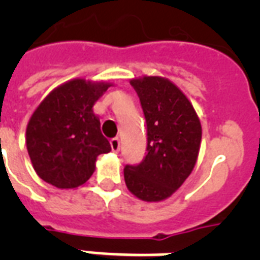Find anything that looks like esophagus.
Masks as SVG:
<instances>
[{
    "mask_svg": "<svg viewBox=\"0 0 260 260\" xmlns=\"http://www.w3.org/2000/svg\"><path fill=\"white\" fill-rule=\"evenodd\" d=\"M110 147H112L113 152H118V151H120V139L118 138L112 139V140H110Z\"/></svg>",
    "mask_w": 260,
    "mask_h": 260,
    "instance_id": "obj_1",
    "label": "esophagus"
}]
</instances>
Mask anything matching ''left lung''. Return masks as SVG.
Wrapping results in <instances>:
<instances>
[{
	"instance_id": "left-lung-1",
	"label": "left lung",
	"mask_w": 260,
	"mask_h": 260,
	"mask_svg": "<svg viewBox=\"0 0 260 260\" xmlns=\"http://www.w3.org/2000/svg\"><path fill=\"white\" fill-rule=\"evenodd\" d=\"M147 124V154L126 165L124 179L143 201H162L181 187L197 162L201 124L193 105L169 79H132Z\"/></svg>"
}]
</instances>
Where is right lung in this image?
Instances as JSON below:
<instances>
[{"instance_id": "right-lung-1", "label": "right lung", "mask_w": 260, "mask_h": 260, "mask_svg": "<svg viewBox=\"0 0 260 260\" xmlns=\"http://www.w3.org/2000/svg\"><path fill=\"white\" fill-rule=\"evenodd\" d=\"M110 83L74 79L52 90L26 126V148L35 171L59 189L83 185L95 169L97 156L109 152L93 113L94 102Z\"/></svg>"}]
</instances>
